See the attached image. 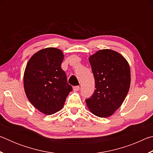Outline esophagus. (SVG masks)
Wrapping results in <instances>:
<instances>
[{"instance_id":"obj_1","label":"esophagus","mask_w":153,"mask_h":153,"mask_svg":"<svg viewBox=\"0 0 153 153\" xmlns=\"http://www.w3.org/2000/svg\"><path fill=\"white\" fill-rule=\"evenodd\" d=\"M73 90H74V91H75V92L78 91V90H79V86H74V88H73Z\"/></svg>"}]
</instances>
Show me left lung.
Returning <instances> with one entry per match:
<instances>
[{"instance_id":"obj_1","label":"left lung","mask_w":153,"mask_h":153,"mask_svg":"<svg viewBox=\"0 0 153 153\" xmlns=\"http://www.w3.org/2000/svg\"><path fill=\"white\" fill-rule=\"evenodd\" d=\"M95 80L94 93L86 100L89 111L99 117H108L120 108L131 82L128 62L117 51L102 49L89 57Z\"/></svg>"}]
</instances>
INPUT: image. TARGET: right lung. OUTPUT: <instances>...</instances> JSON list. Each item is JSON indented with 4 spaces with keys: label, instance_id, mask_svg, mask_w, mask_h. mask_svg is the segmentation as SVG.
I'll use <instances>...</instances> for the list:
<instances>
[{
    "label": "right lung",
    "instance_id": "obj_1",
    "mask_svg": "<svg viewBox=\"0 0 153 153\" xmlns=\"http://www.w3.org/2000/svg\"><path fill=\"white\" fill-rule=\"evenodd\" d=\"M64 55L60 49H42L28 61L24 74V86L27 99L45 115L63 108L72 87L61 69Z\"/></svg>",
    "mask_w": 153,
    "mask_h": 153
}]
</instances>
